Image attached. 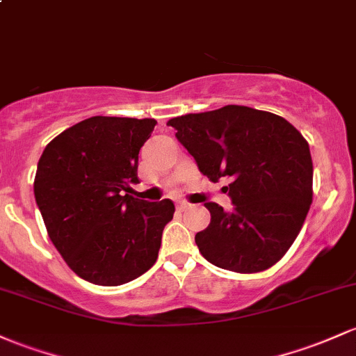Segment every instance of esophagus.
<instances>
[{"label": "esophagus", "mask_w": 356, "mask_h": 356, "mask_svg": "<svg viewBox=\"0 0 356 356\" xmlns=\"http://www.w3.org/2000/svg\"><path fill=\"white\" fill-rule=\"evenodd\" d=\"M177 208L181 209V211H186V209H189L191 208V204L187 201H179L177 202Z\"/></svg>", "instance_id": "34e87169"}]
</instances>
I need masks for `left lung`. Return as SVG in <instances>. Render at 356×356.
<instances>
[{"instance_id": "1", "label": "left lung", "mask_w": 356, "mask_h": 356, "mask_svg": "<svg viewBox=\"0 0 356 356\" xmlns=\"http://www.w3.org/2000/svg\"><path fill=\"white\" fill-rule=\"evenodd\" d=\"M199 170L232 197L233 211L204 202L211 222L201 255L238 273L270 268L298 238L312 202L309 143L282 116L228 104L169 120Z\"/></svg>"}]
</instances>
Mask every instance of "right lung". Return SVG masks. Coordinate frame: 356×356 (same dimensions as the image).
<instances>
[{
  "label": "right lung",
  "mask_w": 356,
  "mask_h": 356,
  "mask_svg": "<svg viewBox=\"0 0 356 356\" xmlns=\"http://www.w3.org/2000/svg\"><path fill=\"white\" fill-rule=\"evenodd\" d=\"M157 121L92 116L57 135L38 160L33 193L47 233L81 279L121 286L157 261L174 202L130 196L138 152Z\"/></svg>",
  "instance_id": "add662e5"
}]
</instances>
